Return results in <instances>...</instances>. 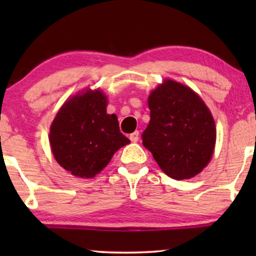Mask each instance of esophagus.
<instances>
[{"label": "esophagus", "instance_id": "esophagus-1", "mask_svg": "<svg viewBox=\"0 0 256 256\" xmlns=\"http://www.w3.org/2000/svg\"><path fill=\"white\" fill-rule=\"evenodd\" d=\"M138 138H140V134L138 132H134L132 134H130V136H129V138H130L132 142H138Z\"/></svg>", "mask_w": 256, "mask_h": 256}]
</instances>
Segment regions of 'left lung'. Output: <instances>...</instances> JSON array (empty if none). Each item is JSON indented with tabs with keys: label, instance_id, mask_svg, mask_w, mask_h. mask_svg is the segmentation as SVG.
<instances>
[{
	"label": "left lung",
	"instance_id": "8db88e82",
	"mask_svg": "<svg viewBox=\"0 0 256 256\" xmlns=\"http://www.w3.org/2000/svg\"><path fill=\"white\" fill-rule=\"evenodd\" d=\"M150 122L143 146L174 180H188L211 160L216 124L211 112L188 87L166 80L150 94Z\"/></svg>",
	"mask_w": 256,
	"mask_h": 256
}]
</instances>
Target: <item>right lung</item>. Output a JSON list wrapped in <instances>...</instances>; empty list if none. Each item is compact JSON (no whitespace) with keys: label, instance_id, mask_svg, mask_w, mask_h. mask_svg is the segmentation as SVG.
I'll return each instance as SVG.
<instances>
[{"label":"right lung","instance_id":"obj_1","mask_svg":"<svg viewBox=\"0 0 256 256\" xmlns=\"http://www.w3.org/2000/svg\"><path fill=\"white\" fill-rule=\"evenodd\" d=\"M107 98L86 90L66 101L50 129L57 162L74 176L92 178L110 163L116 150L130 141L121 134L115 114L106 113Z\"/></svg>","mask_w":256,"mask_h":256}]
</instances>
